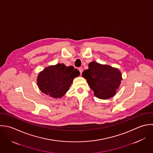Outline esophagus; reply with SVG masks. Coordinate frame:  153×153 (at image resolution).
Listing matches in <instances>:
<instances>
[{"label":"esophagus","mask_w":153,"mask_h":153,"mask_svg":"<svg viewBox=\"0 0 153 153\" xmlns=\"http://www.w3.org/2000/svg\"><path fill=\"white\" fill-rule=\"evenodd\" d=\"M79 71H80V74L82 75V72H83V68H82V67H80V68H79Z\"/></svg>","instance_id":"1"}]
</instances>
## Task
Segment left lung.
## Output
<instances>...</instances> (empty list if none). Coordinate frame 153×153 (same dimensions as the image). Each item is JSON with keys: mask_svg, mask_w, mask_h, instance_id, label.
<instances>
[{"mask_svg": "<svg viewBox=\"0 0 153 153\" xmlns=\"http://www.w3.org/2000/svg\"><path fill=\"white\" fill-rule=\"evenodd\" d=\"M88 66L89 68L82 73V76L86 79L94 95L101 100L113 97L123 79L120 71L117 68L95 61L90 62Z\"/></svg>", "mask_w": 153, "mask_h": 153, "instance_id": "left-lung-1", "label": "left lung"}]
</instances>
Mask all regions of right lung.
I'll use <instances>...</instances> for the list:
<instances>
[{"label": "right lung", "instance_id": "add662e5", "mask_svg": "<svg viewBox=\"0 0 153 153\" xmlns=\"http://www.w3.org/2000/svg\"><path fill=\"white\" fill-rule=\"evenodd\" d=\"M80 75L77 69L64 64H57L46 67L37 78L39 89L53 98L62 97L69 90L74 79Z\"/></svg>", "mask_w": 153, "mask_h": 153}]
</instances>
